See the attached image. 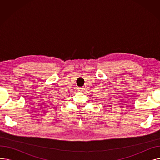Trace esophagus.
Wrapping results in <instances>:
<instances>
[{
    "instance_id": "34e87169",
    "label": "esophagus",
    "mask_w": 160,
    "mask_h": 160,
    "mask_svg": "<svg viewBox=\"0 0 160 160\" xmlns=\"http://www.w3.org/2000/svg\"><path fill=\"white\" fill-rule=\"evenodd\" d=\"M78 91H82L83 89V88H78Z\"/></svg>"
}]
</instances>
